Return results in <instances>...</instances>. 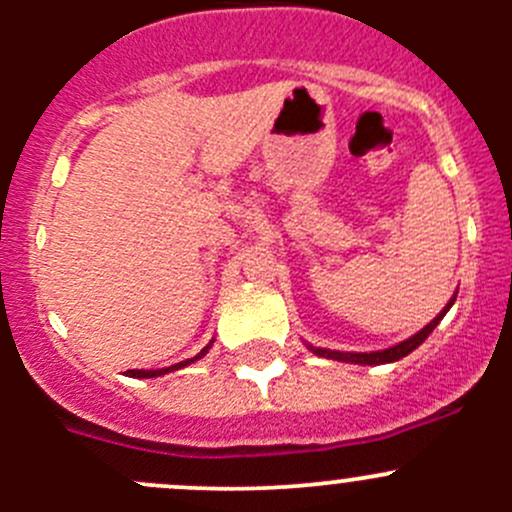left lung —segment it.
<instances>
[{"instance_id": "obj_1", "label": "left lung", "mask_w": 512, "mask_h": 512, "mask_svg": "<svg viewBox=\"0 0 512 512\" xmlns=\"http://www.w3.org/2000/svg\"><path fill=\"white\" fill-rule=\"evenodd\" d=\"M453 302H456V294H453L451 299H448L446 307L441 309V312L436 314V319H431V322L426 324V327L421 329V332H416L414 337L404 339V342L394 344V347L389 349H381V352H337V349H324V347H312V344H307V349L312 354L317 356H324V359H334V361H347V364H361V366H376V364H391V361H399L404 359V356H409L414 349L421 347L423 342L428 339V334L433 332V329L438 327V322H441L443 317H446L448 309L453 307Z\"/></svg>"}]
</instances>
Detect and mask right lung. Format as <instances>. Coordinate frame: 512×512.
Returning a JSON list of instances; mask_svg holds the SVG:
<instances>
[{"label":"right lung","mask_w":512,"mask_h":512,"mask_svg":"<svg viewBox=\"0 0 512 512\" xmlns=\"http://www.w3.org/2000/svg\"><path fill=\"white\" fill-rule=\"evenodd\" d=\"M210 347H213V342H210L208 347H203V352H200V354H195L193 359H185V361H180V364L165 366V369H128L126 374H128V376H133V379H153V376H163V374H168V371H178V369H183V366L193 364V361L203 359V356L210 352Z\"/></svg>","instance_id":"1"}]
</instances>
